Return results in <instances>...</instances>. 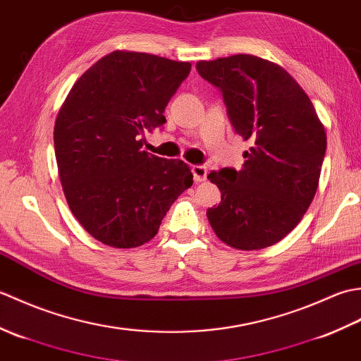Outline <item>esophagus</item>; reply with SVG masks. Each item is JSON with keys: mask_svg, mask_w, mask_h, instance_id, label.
<instances>
[{"mask_svg": "<svg viewBox=\"0 0 361 361\" xmlns=\"http://www.w3.org/2000/svg\"><path fill=\"white\" fill-rule=\"evenodd\" d=\"M192 173H194V180L197 183L204 181L206 175H208V167L203 164H195V166H192Z\"/></svg>", "mask_w": 361, "mask_h": 361, "instance_id": "34e87169", "label": "esophagus"}]
</instances>
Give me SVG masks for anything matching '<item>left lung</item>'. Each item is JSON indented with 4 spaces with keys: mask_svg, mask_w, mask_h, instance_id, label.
I'll return each mask as SVG.
<instances>
[{
    "mask_svg": "<svg viewBox=\"0 0 361 361\" xmlns=\"http://www.w3.org/2000/svg\"><path fill=\"white\" fill-rule=\"evenodd\" d=\"M197 71L219 88L235 133L251 145L242 171L224 167L208 175L221 202L206 216L229 247H271L299 224L315 197L324 127L298 82L268 60L237 54L198 62Z\"/></svg>",
    "mask_w": 361,
    "mask_h": 361,
    "instance_id": "left-lung-1",
    "label": "left lung"
}]
</instances>
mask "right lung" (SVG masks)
Wrapping results in <instances>:
<instances>
[{"mask_svg":"<svg viewBox=\"0 0 361 361\" xmlns=\"http://www.w3.org/2000/svg\"><path fill=\"white\" fill-rule=\"evenodd\" d=\"M189 73L188 62L114 51L68 93L54 127L59 175L74 217L99 242L141 247L192 186L181 159L141 150V136L166 124V105Z\"/></svg>","mask_w":361,"mask_h":361,"instance_id":"1","label":"right lung"}]
</instances>
